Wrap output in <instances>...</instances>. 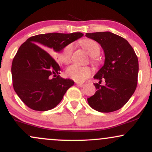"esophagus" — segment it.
Here are the masks:
<instances>
[{"label":"esophagus","instance_id":"esophagus-1","mask_svg":"<svg viewBox=\"0 0 152 152\" xmlns=\"http://www.w3.org/2000/svg\"><path fill=\"white\" fill-rule=\"evenodd\" d=\"M76 84L78 86H80V87L84 86V84H83V83H76Z\"/></svg>","mask_w":152,"mask_h":152}]
</instances>
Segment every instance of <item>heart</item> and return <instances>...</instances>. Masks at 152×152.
<instances>
[{"label": "heart", "instance_id": "heart-1", "mask_svg": "<svg viewBox=\"0 0 152 152\" xmlns=\"http://www.w3.org/2000/svg\"><path fill=\"white\" fill-rule=\"evenodd\" d=\"M81 44L91 56V61L92 64L94 65H98L99 61L96 56H98L101 51L99 43L94 40L86 39L82 41ZM73 50H74L73 43H69L64 46L61 51L58 54L59 61L65 64H69V63H71ZM66 73L68 77L71 78L74 81L83 82L90 77L92 70L89 66L74 64V65L69 66L66 69Z\"/></svg>", "mask_w": 152, "mask_h": 152}]
</instances>
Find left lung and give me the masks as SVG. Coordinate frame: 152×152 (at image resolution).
Wrapping results in <instances>:
<instances>
[{"instance_id": "8db88e82", "label": "left lung", "mask_w": 152, "mask_h": 152, "mask_svg": "<svg viewBox=\"0 0 152 152\" xmlns=\"http://www.w3.org/2000/svg\"><path fill=\"white\" fill-rule=\"evenodd\" d=\"M86 37L97 41L105 53L104 65L94 76L99 80L94 83L96 91L87 99L92 109L109 113L123 107L133 95L137 86L139 61L128 41L111 32L86 34ZM105 80V85L100 83Z\"/></svg>"}]
</instances>
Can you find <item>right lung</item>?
<instances>
[{
	"label": "right lung",
	"instance_id": "right-lung-1",
	"mask_svg": "<svg viewBox=\"0 0 152 152\" xmlns=\"http://www.w3.org/2000/svg\"><path fill=\"white\" fill-rule=\"evenodd\" d=\"M83 36L79 32L36 35L20 46L12 62V81L15 93L28 107L39 111L53 109L74 84L59 76L58 63L43 49L58 52Z\"/></svg>",
	"mask_w": 152,
	"mask_h": 152
}]
</instances>
